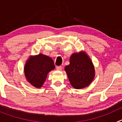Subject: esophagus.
I'll list each match as a JSON object with an SVG mask.
<instances>
[{
    "mask_svg": "<svg viewBox=\"0 0 122 122\" xmlns=\"http://www.w3.org/2000/svg\"><path fill=\"white\" fill-rule=\"evenodd\" d=\"M56 70L57 71H61L62 70V67L61 66H57V67H56Z\"/></svg>",
    "mask_w": 122,
    "mask_h": 122,
    "instance_id": "1",
    "label": "esophagus"
}]
</instances>
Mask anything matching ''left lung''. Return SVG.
Masks as SVG:
<instances>
[{
	"mask_svg": "<svg viewBox=\"0 0 122 122\" xmlns=\"http://www.w3.org/2000/svg\"><path fill=\"white\" fill-rule=\"evenodd\" d=\"M72 87L81 89L89 86L95 75L94 65L85 51L73 53L70 58V64L65 67Z\"/></svg>",
	"mask_w": 122,
	"mask_h": 122,
	"instance_id": "8db88e82",
	"label": "left lung"
}]
</instances>
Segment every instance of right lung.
Wrapping results in <instances>:
<instances>
[{
    "mask_svg": "<svg viewBox=\"0 0 122 122\" xmlns=\"http://www.w3.org/2000/svg\"><path fill=\"white\" fill-rule=\"evenodd\" d=\"M54 68L53 60L49 56L40 53L28 58L24 72L27 81L33 87L40 89L46 81L48 73Z\"/></svg>",
    "mask_w": 122,
    "mask_h": 122,
    "instance_id": "right-lung-1",
    "label": "right lung"
}]
</instances>
